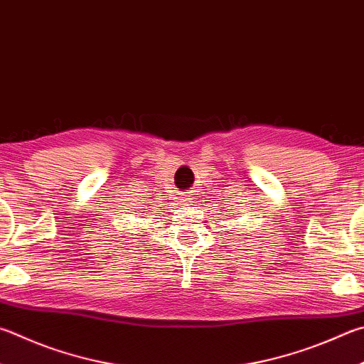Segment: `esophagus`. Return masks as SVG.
<instances>
[{
    "label": "esophagus",
    "mask_w": 364,
    "mask_h": 364,
    "mask_svg": "<svg viewBox=\"0 0 364 364\" xmlns=\"http://www.w3.org/2000/svg\"><path fill=\"white\" fill-rule=\"evenodd\" d=\"M183 205H193L196 202V191H189V193H184L181 197Z\"/></svg>",
    "instance_id": "esophagus-1"
}]
</instances>
